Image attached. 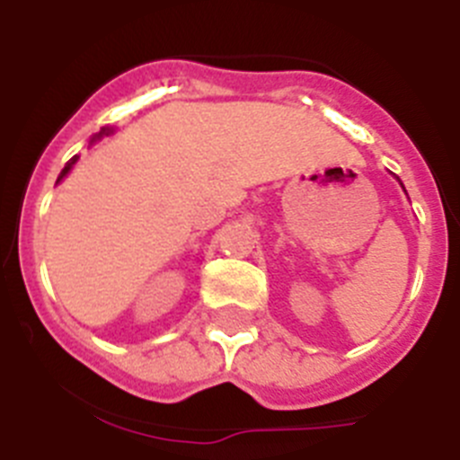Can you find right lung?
I'll use <instances>...</instances> for the list:
<instances>
[{
	"instance_id": "obj_1",
	"label": "right lung",
	"mask_w": 460,
	"mask_h": 460,
	"mask_svg": "<svg viewBox=\"0 0 460 460\" xmlns=\"http://www.w3.org/2000/svg\"><path fill=\"white\" fill-rule=\"evenodd\" d=\"M75 163H76V156H75V158H70V161H67V165L63 167V172H61V177H58V181H61V179L66 177V174H67V172H70V167L75 165Z\"/></svg>"
}]
</instances>
